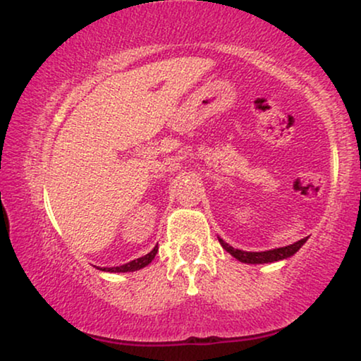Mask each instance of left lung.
I'll return each mask as SVG.
<instances>
[{
    "instance_id": "obj_1",
    "label": "left lung",
    "mask_w": 361,
    "mask_h": 361,
    "mask_svg": "<svg viewBox=\"0 0 361 361\" xmlns=\"http://www.w3.org/2000/svg\"><path fill=\"white\" fill-rule=\"evenodd\" d=\"M220 245L228 251V253L236 258L241 263H248V264H263V263H274V261H281L286 258H290V256L298 253L307 238H302L295 243L289 245V246H283V248H274V250H268V251H243V250H236L233 246H230L228 243H225L224 240L219 238Z\"/></svg>"
}]
</instances>
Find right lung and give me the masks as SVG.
Wrapping results in <instances>:
<instances>
[{
	"mask_svg": "<svg viewBox=\"0 0 361 361\" xmlns=\"http://www.w3.org/2000/svg\"><path fill=\"white\" fill-rule=\"evenodd\" d=\"M156 253H157V246H154V248H152V251H149V253H147V255L141 256V258L133 259V261H130V263H126V264L116 266V268H103L102 271H108V273H131V271H137V269L145 268V266L149 264L151 261L154 259Z\"/></svg>",
	"mask_w": 361,
	"mask_h": 361,
	"instance_id": "add662e5",
	"label": "right lung"
}]
</instances>
